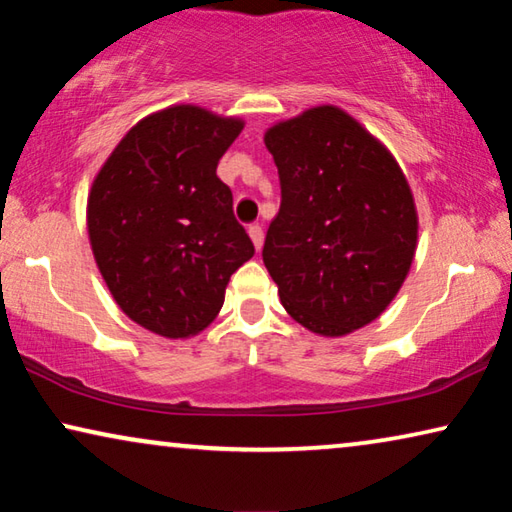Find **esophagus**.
Here are the masks:
<instances>
[{"label": "esophagus", "mask_w": 512, "mask_h": 512, "mask_svg": "<svg viewBox=\"0 0 512 512\" xmlns=\"http://www.w3.org/2000/svg\"><path fill=\"white\" fill-rule=\"evenodd\" d=\"M249 237H251V242H254V247L256 249H261L263 247V228L258 226V223H251L249 226Z\"/></svg>", "instance_id": "34e87169"}]
</instances>
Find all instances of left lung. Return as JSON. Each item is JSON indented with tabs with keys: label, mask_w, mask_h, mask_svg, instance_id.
Wrapping results in <instances>:
<instances>
[{
	"label": "left lung",
	"mask_w": 512,
	"mask_h": 512,
	"mask_svg": "<svg viewBox=\"0 0 512 512\" xmlns=\"http://www.w3.org/2000/svg\"><path fill=\"white\" fill-rule=\"evenodd\" d=\"M282 205L263 244L298 324L338 338L387 310L417 247V212L394 156L338 107L265 132Z\"/></svg>",
	"instance_id": "8db88e82"
}]
</instances>
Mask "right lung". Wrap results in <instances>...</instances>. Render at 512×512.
I'll list each match as a JSON object with an SVG mask.
<instances>
[{"label":"right lung","instance_id":"right-lung-1","mask_svg":"<svg viewBox=\"0 0 512 512\" xmlns=\"http://www.w3.org/2000/svg\"><path fill=\"white\" fill-rule=\"evenodd\" d=\"M240 118L193 104L146 116L88 195V235L118 307L139 326L188 338L219 314L233 272L254 256L216 165Z\"/></svg>","mask_w":512,"mask_h":512}]
</instances>
